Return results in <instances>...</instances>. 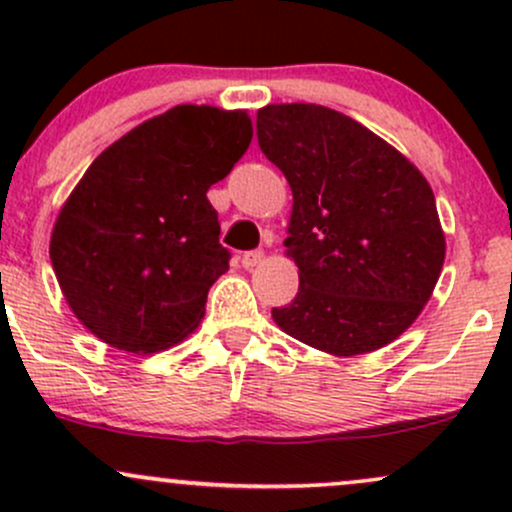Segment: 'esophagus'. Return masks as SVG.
<instances>
[{
  "label": "esophagus",
  "instance_id": "1",
  "mask_svg": "<svg viewBox=\"0 0 512 512\" xmlns=\"http://www.w3.org/2000/svg\"><path fill=\"white\" fill-rule=\"evenodd\" d=\"M262 260H264V252L262 250H248V252H243V255H240V264H243L245 269L257 267V264H260Z\"/></svg>",
  "mask_w": 512,
  "mask_h": 512
}]
</instances>
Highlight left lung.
Masks as SVG:
<instances>
[{
  "label": "left lung",
  "mask_w": 512,
  "mask_h": 512,
  "mask_svg": "<svg viewBox=\"0 0 512 512\" xmlns=\"http://www.w3.org/2000/svg\"><path fill=\"white\" fill-rule=\"evenodd\" d=\"M257 142L293 192L284 245L301 284L289 305L272 308L274 322L334 356L390 344L443 269L431 185L397 149L325 105H267Z\"/></svg>",
  "instance_id": "obj_1"
}]
</instances>
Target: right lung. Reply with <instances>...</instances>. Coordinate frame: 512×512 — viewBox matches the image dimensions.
Wrapping results in <instances>:
<instances>
[{"label":"right lung","instance_id":"right-lung-1","mask_svg":"<svg viewBox=\"0 0 512 512\" xmlns=\"http://www.w3.org/2000/svg\"><path fill=\"white\" fill-rule=\"evenodd\" d=\"M250 139L243 110L175 105L88 166L57 216L50 260L69 308L98 339L154 354L195 330L231 260L207 190Z\"/></svg>","mask_w":512,"mask_h":512}]
</instances>
